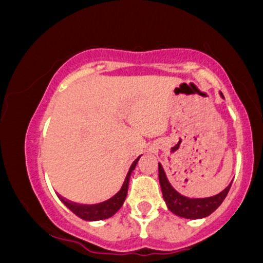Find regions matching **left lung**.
<instances>
[{
    "instance_id": "obj_1",
    "label": "left lung",
    "mask_w": 263,
    "mask_h": 263,
    "mask_svg": "<svg viewBox=\"0 0 263 263\" xmlns=\"http://www.w3.org/2000/svg\"><path fill=\"white\" fill-rule=\"evenodd\" d=\"M158 176L163 193V199H164L168 209L172 213L176 214V215L185 219H201L205 218V216H209L211 213H214L221 205L224 199L226 198V195H228L229 190L231 188L230 183L229 186H226L221 193L214 195V197L203 199H190L179 194L171 185V183L168 182L167 176L164 173V170H163L161 164H158Z\"/></svg>"
}]
</instances>
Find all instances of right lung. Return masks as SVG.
I'll return each instance as SVG.
<instances>
[{"instance_id":"obj_1","label":"right lung","mask_w":263,"mask_h":263,"mask_svg":"<svg viewBox=\"0 0 263 263\" xmlns=\"http://www.w3.org/2000/svg\"><path fill=\"white\" fill-rule=\"evenodd\" d=\"M140 158V157H138ZM138 158L132 163L127 176L125 178V182H123L121 189L114 195L112 198H110L108 200L104 201L100 204H93V205H84V204H77L73 203L70 200H66L65 198L60 197V200L64 203L66 206L69 208L75 215H78L79 218L86 220V221H96V220H104L107 218H111L117 210L123 205L126 197H127V190H128V182H129V176H131L132 171L136 168Z\"/></svg>"}]
</instances>
